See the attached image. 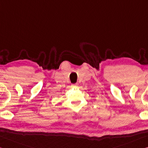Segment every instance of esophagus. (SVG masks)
<instances>
[{
    "label": "esophagus",
    "instance_id": "obj_1",
    "mask_svg": "<svg viewBox=\"0 0 148 148\" xmlns=\"http://www.w3.org/2000/svg\"><path fill=\"white\" fill-rule=\"evenodd\" d=\"M72 87H77V86H78V84H72Z\"/></svg>",
    "mask_w": 148,
    "mask_h": 148
}]
</instances>
